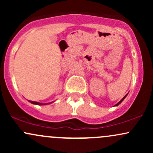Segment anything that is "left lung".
<instances>
[{
	"mask_svg": "<svg viewBox=\"0 0 153 153\" xmlns=\"http://www.w3.org/2000/svg\"><path fill=\"white\" fill-rule=\"evenodd\" d=\"M127 95H128V94H126V95H125V96H124V97H123V98H122V99H121V101H119V102H118V103H117V104H116L114 106H119V104H120V103H122L123 101H124V99H125V98H126V97H127Z\"/></svg>",
	"mask_w": 153,
	"mask_h": 153,
	"instance_id": "1",
	"label": "left lung"
}]
</instances>
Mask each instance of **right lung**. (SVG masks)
<instances>
[{"mask_svg": "<svg viewBox=\"0 0 153 153\" xmlns=\"http://www.w3.org/2000/svg\"><path fill=\"white\" fill-rule=\"evenodd\" d=\"M29 102L32 103V104H34V105H39V106H42V105H47V104H50V103H53L54 101H52V102H50V103H39V102H36V101H29Z\"/></svg>", "mask_w": 153, "mask_h": 153, "instance_id": "1", "label": "right lung"}]
</instances>
